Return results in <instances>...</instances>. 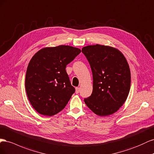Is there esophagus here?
<instances>
[{"mask_svg":"<svg viewBox=\"0 0 154 154\" xmlns=\"http://www.w3.org/2000/svg\"><path fill=\"white\" fill-rule=\"evenodd\" d=\"M79 91H80V88L77 87L75 88V93L77 94L79 93Z\"/></svg>","mask_w":154,"mask_h":154,"instance_id":"obj_1","label":"esophagus"}]
</instances>
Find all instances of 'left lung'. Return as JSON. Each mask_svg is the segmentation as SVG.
Returning a JSON list of instances; mask_svg holds the SVG:
<instances>
[{
  "label": "left lung",
  "mask_w": 154,
  "mask_h": 154,
  "mask_svg": "<svg viewBox=\"0 0 154 154\" xmlns=\"http://www.w3.org/2000/svg\"><path fill=\"white\" fill-rule=\"evenodd\" d=\"M93 75V91L85 103L99 116L116 112L128 95L131 74L124 55L115 48L104 45L83 47Z\"/></svg>",
  "instance_id": "1"
}]
</instances>
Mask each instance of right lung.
Segmentation results:
<instances>
[{
  "label": "right lung",
  "mask_w": 154,
  "mask_h": 154,
  "mask_svg": "<svg viewBox=\"0 0 154 154\" xmlns=\"http://www.w3.org/2000/svg\"><path fill=\"white\" fill-rule=\"evenodd\" d=\"M81 50L70 46L44 48L30 60L25 86L32 106L40 114L52 116L64 108L75 91L66 71Z\"/></svg>",
  "instance_id": "obj_1"
}]
</instances>
